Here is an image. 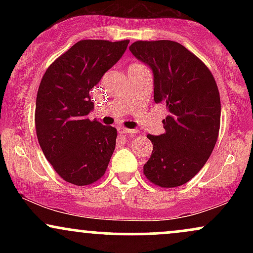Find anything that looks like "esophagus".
Returning <instances> with one entry per match:
<instances>
[{
  "instance_id": "34e87169",
  "label": "esophagus",
  "mask_w": 253,
  "mask_h": 253,
  "mask_svg": "<svg viewBox=\"0 0 253 253\" xmlns=\"http://www.w3.org/2000/svg\"><path fill=\"white\" fill-rule=\"evenodd\" d=\"M118 130H119V133H121V134H135L136 133L135 129L125 128V127H119Z\"/></svg>"
}]
</instances>
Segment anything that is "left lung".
Instances as JSON below:
<instances>
[{
    "label": "left lung",
    "instance_id": "1",
    "mask_svg": "<svg viewBox=\"0 0 253 253\" xmlns=\"http://www.w3.org/2000/svg\"><path fill=\"white\" fill-rule=\"evenodd\" d=\"M129 51L150 66L155 78L153 100L167 104L165 132L147 135L153 151L144 175L161 188L190 181L215 146L221 104L210 69L193 52L171 40H138Z\"/></svg>",
    "mask_w": 253,
    "mask_h": 253
}]
</instances>
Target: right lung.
Segmentation results:
<instances>
[{"label":"right lung","instance_id":"1","mask_svg":"<svg viewBox=\"0 0 253 253\" xmlns=\"http://www.w3.org/2000/svg\"><path fill=\"white\" fill-rule=\"evenodd\" d=\"M129 40L85 39L47 68L38 89L36 130L46 159L64 181L83 187L106 173L118 132L90 120L89 91L126 51Z\"/></svg>","mask_w":253,"mask_h":253}]
</instances>
